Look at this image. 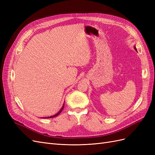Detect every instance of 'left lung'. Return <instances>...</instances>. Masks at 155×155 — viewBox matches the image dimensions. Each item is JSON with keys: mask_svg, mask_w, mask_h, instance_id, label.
Listing matches in <instances>:
<instances>
[{"mask_svg": "<svg viewBox=\"0 0 155 155\" xmlns=\"http://www.w3.org/2000/svg\"><path fill=\"white\" fill-rule=\"evenodd\" d=\"M134 49H135V50H136V51H137V48H136V47H135V46H134Z\"/></svg>", "mask_w": 155, "mask_h": 155, "instance_id": "left-lung-1", "label": "left lung"}]
</instances>
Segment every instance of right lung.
Returning <instances> with one entry per match:
<instances>
[{
	"label": "right lung",
	"mask_w": 155,
	"mask_h": 155,
	"mask_svg": "<svg viewBox=\"0 0 155 155\" xmlns=\"http://www.w3.org/2000/svg\"><path fill=\"white\" fill-rule=\"evenodd\" d=\"M64 103L63 104V106H62V107H61V109L59 110V111L58 112V113H56L55 114H54V115H53V116H48V117H43V118H54V117L58 116V115L61 113V111L63 110V108H64Z\"/></svg>",
	"instance_id": "add662e5"
}]
</instances>
